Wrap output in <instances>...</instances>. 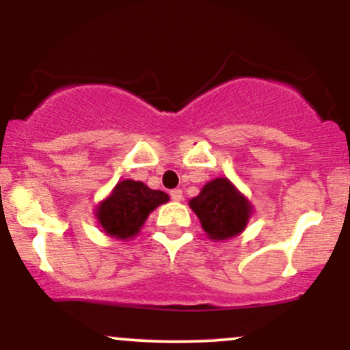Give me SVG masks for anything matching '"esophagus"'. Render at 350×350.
<instances>
[{"mask_svg":"<svg viewBox=\"0 0 350 350\" xmlns=\"http://www.w3.org/2000/svg\"><path fill=\"white\" fill-rule=\"evenodd\" d=\"M170 194H171V199L176 200V202H180V200L184 199V194H183V191H180V189H172Z\"/></svg>","mask_w":350,"mask_h":350,"instance_id":"34e87169","label":"esophagus"}]
</instances>
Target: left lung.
Returning <instances> with one entry per match:
<instances>
[{"label":"left lung","mask_w":350,"mask_h":350,"mask_svg":"<svg viewBox=\"0 0 350 350\" xmlns=\"http://www.w3.org/2000/svg\"><path fill=\"white\" fill-rule=\"evenodd\" d=\"M200 226L214 242L242 234L253 212L252 202L227 178H215L189 200Z\"/></svg>","instance_id":"1"}]
</instances>
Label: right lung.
Instances as JSON below:
<instances>
[{
  "label": "right lung",
  "instance_id": "right-lung-1",
  "mask_svg": "<svg viewBox=\"0 0 350 350\" xmlns=\"http://www.w3.org/2000/svg\"><path fill=\"white\" fill-rule=\"evenodd\" d=\"M167 200L166 192L150 189L142 180L124 179L98 204L95 217L107 235L128 240L138 235L148 215Z\"/></svg>",
  "mask_w": 350,
  "mask_h": 350
}]
</instances>
